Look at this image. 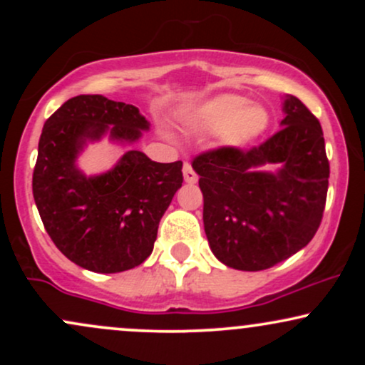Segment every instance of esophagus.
<instances>
[{
  "label": "esophagus",
  "mask_w": 365,
  "mask_h": 365,
  "mask_svg": "<svg viewBox=\"0 0 365 365\" xmlns=\"http://www.w3.org/2000/svg\"><path fill=\"white\" fill-rule=\"evenodd\" d=\"M183 178L187 183H195L197 182V173L192 168L190 163H183Z\"/></svg>",
  "instance_id": "34e87169"
}]
</instances>
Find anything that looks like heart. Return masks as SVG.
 I'll return each mask as SVG.
<instances>
[{
    "instance_id": "obj_1",
    "label": "heart",
    "mask_w": 365,
    "mask_h": 365,
    "mask_svg": "<svg viewBox=\"0 0 365 365\" xmlns=\"http://www.w3.org/2000/svg\"><path fill=\"white\" fill-rule=\"evenodd\" d=\"M204 123L211 130H223L230 145H240L259 135L267 127V113L257 104L237 94H223L211 99L200 111Z\"/></svg>"
}]
</instances>
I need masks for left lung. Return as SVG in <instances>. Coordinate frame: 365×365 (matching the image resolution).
I'll list each match as a JSON object with an SVG mask.
<instances>
[{
	"mask_svg": "<svg viewBox=\"0 0 365 365\" xmlns=\"http://www.w3.org/2000/svg\"><path fill=\"white\" fill-rule=\"evenodd\" d=\"M282 128L250 149L223 148L192 161L204 195L212 254L240 271H262L304 249L319 228L329 161L319 120L297 98L284 101ZM282 164L276 175L257 170Z\"/></svg>",
	"mask_w": 365,
	"mask_h": 365,
	"instance_id": "left-lung-1",
	"label": "left lung"
}]
</instances>
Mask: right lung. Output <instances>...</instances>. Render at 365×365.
Here are the masks:
<instances>
[{"instance_id":"obj_1","label":"right lung","mask_w":365,"mask_h":365,"mask_svg":"<svg viewBox=\"0 0 365 365\" xmlns=\"http://www.w3.org/2000/svg\"><path fill=\"white\" fill-rule=\"evenodd\" d=\"M149 123L132 104L99 94L63 103L46 120L32 175L41 220L58 250L94 273H121L153 252L158 226L182 187V161H150L128 150L108 173L89 177L75 166L86 139L135 142Z\"/></svg>"}]
</instances>
